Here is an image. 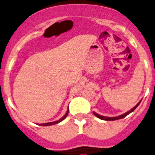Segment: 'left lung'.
Here are the masks:
<instances>
[{"label":"left lung","mask_w":155,"mask_h":155,"mask_svg":"<svg viewBox=\"0 0 155 155\" xmlns=\"http://www.w3.org/2000/svg\"><path fill=\"white\" fill-rule=\"evenodd\" d=\"M140 102H141V100L140 101V102H138V103L137 104V105H135V106L133 108H131V110H128V112H126V113L120 115V116H118V117H104V116H101V115H99V114H98L95 113V112H94V114L95 115L96 117H98L99 119H100V120H107V121H113V120H120V119H123V118H124V117H126L127 115H128V114H131V112H133L134 110L135 109L137 108V107L138 105H140Z\"/></svg>","instance_id":"1"}]
</instances>
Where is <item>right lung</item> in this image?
Here are the masks:
<instances>
[{"instance_id":"1","label":"right lung","mask_w":155,"mask_h":155,"mask_svg":"<svg viewBox=\"0 0 155 155\" xmlns=\"http://www.w3.org/2000/svg\"><path fill=\"white\" fill-rule=\"evenodd\" d=\"M68 113H69V108H68V110H67L66 114H64V117H61L60 120H57V121H54V122H51V123H42V124H39V125H41V126H49V125H55V124H57V123H60V122H61L62 120H64L65 118H66L67 116H68Z\"/></svg>"}]
</instances>
